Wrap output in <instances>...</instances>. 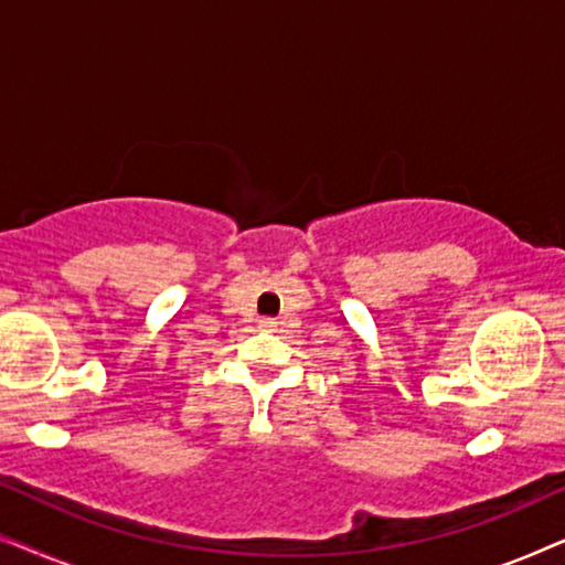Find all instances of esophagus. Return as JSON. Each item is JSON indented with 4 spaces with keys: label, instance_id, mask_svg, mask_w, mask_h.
I'll return each mask as SVG.
<instances>
[{
    "label": "esophagus",
    "instance_id": "esophagus-1",
    "mask_svg": "<svg viewBox=\"0 0 565 565\" xmlns=\"http://www.w3.org/2000/svg\"><path fill=\"white\" fill-rule=\"evenodd\" d=\"M259 327H262V329H269V331H273V329L277 327V321H275V319H262V321H259Z\"/></svg>",
    "mask_w": 565,
    "mask_h": 565
}]
</instances>
